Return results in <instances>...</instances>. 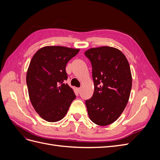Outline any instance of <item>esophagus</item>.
Wrapping results in <instances>:
<instances>
[{"instance_id": "34e87169", "label": "esophagus", "mask_w": 160, "mask_h": 160, "mask_svg": "<svg viewBox=\"0 0 160 160\" xmlns=\"http://www.w3.org/2000/svg\"><path fill=\"white\" fill-rule=\"evenodd\" d=\"M76 90L77 91V93H79V92L81 91V88H77Z\"/></svg>"}]
</instances>
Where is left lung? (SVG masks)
Returning a JSON list of instances; mask_svg holds the SVG:
<instances>
[{
    "label": "left lung",
    "instance_id": "left-lung-1",
    "mask_svg": "<svg viewBox=\"0 0 160 160\" xmlns=\"http://www.w3.org/2000/svg\"><path fill=\"white\" fill-rule=\"evenodd\" d=\"M92 66L94 92L85 101L90 119L105 126L122 113L129 101L132 77L128 61L119 49L101 47L85 52Z\"/></svg>",
    "mask_w": 160,
    "mask_h": 160
}]
</instances>
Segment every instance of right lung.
Returning <instances> with one entry per match:
<instances>
[{"mask_svg":"<svg viewBox=\"0 0 160 160\" xmlns=\"http://www.w3.org/2000/svg\"><path fill=\"white\" fill-rule=\"evenodd\" d=\"M79 51L61 46L44 47L30 62L27 73L28 95L36 112L47 122L63 118L76 98L73 90L65 83V67Z\"/></svg>","mask_w":160,"mask_h":160,"instance_id":"obj_1","label":"right lung"}]
</instances>
